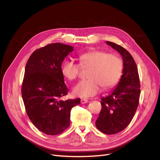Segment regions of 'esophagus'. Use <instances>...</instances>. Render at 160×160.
<instances>
[{
    "instance_id": "esophagus-1",
    "label": "esophagus",
    "mask_w": 160,
    "mask_h": 160,
    "mask_svg": "<svg viewBox=\"0 0 160 160\" xmlns=\"http://www.w3.org/2000/svg\"><path fill=\"white\" fill-rule=\"evenodd\" d=\"M88 99H81V103H82V104H85V103H88Z\"/></svg>"
}]
</instances>
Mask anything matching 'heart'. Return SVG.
I'll list each match as a JSON object with an SVG mask.
<instances>
[{
  "mask_svg": "<svg viewBox=\"0 0 160 160\" xmlns=\"http://www.w3.org/2000/svg\"><path fill=\"white\" fill-rule=\"evenodd\" d=\"M79 59L82 67L90 68L88 76L89 79L81 81L74 87V95L90 98L99 93L101 87L108 89L118 83L122 75L123 63L117 55L93 50L80 55ZM79 69L80 65L71 59L63 61L61 67L62 76L70 81L77 78Z\"/></svg>",
  "mask_w": 160,
  "mask_h": 160,
  "instance_id": "obj_1",
  "label": "heart"
}]
</instances>
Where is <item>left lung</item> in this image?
<instances>
[{"label":"left lung","mask_w":160,"mask_h":160,"mask_svg":"<svg viewBox=\"0 0 160 160\" xmlns=\"http://www.w3.org/2000/svg\"><path fill=\"white\" fill-rule=\"evenodd\" d=\"M106 43L123 59L122 77L115 89L101 98V110L95 125L101 132L112 135L123 131L130 123L137 110L140 95L139 78L136 63L130 53L114 42Z\"/></svg>","instance_id":"obj_1"}]
</instances>
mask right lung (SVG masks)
Wrapping results in <instances>:
<instances>
[{
	"label": "right lung",
	"mask_w": 160,
	"mask_h": 160,
	"mask_svg": "<svg viewBox=\"0 0 160 160\" xmlns=\"http://www.w3.org/2000/svg\"><path fill=\"white\" fill-rule=\"evenodd\" d=\"M73 50L52 43L34 51L27 62L21 91L24 105L32 123L47 135L59 134L68 128L71 110L80 103V99H60L68 93L61 65Z\"/></svg>",
	"instance_id": "obj_1"
}]
</instances>
